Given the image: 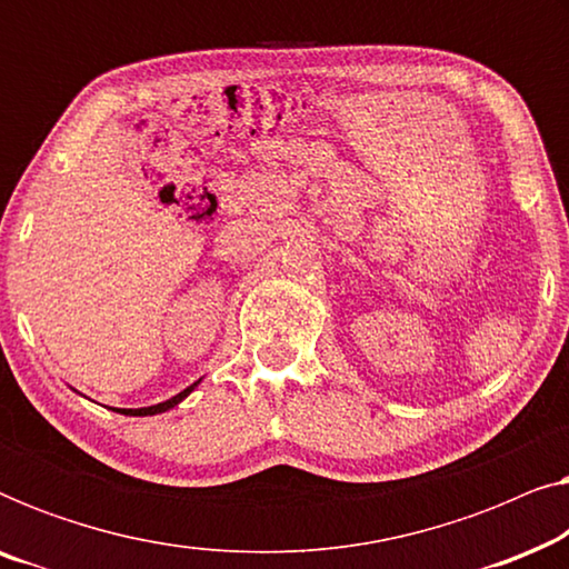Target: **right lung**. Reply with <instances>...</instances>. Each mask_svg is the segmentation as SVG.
Segmentation results:
<instances>
[{
  "label": "right lung",
  "instance_id": "obj_1",
  "mask_svg": "<svg viewBox=\"0 0 569 569\" xmlns=\"http://www.w3.org/2000/svg\"><path fill=\"white\" fill-rule=\"evenodd\" d=\"M199 383V380H197ZM197 383H191L189 388H186V391H181V393H176L173 399H168V401H162V403H154V407H142V409H119V411H123V415H131V417H147V415H160V411H168V409H173L178 401H183L186 396H189L191 391H193V386Z\"/></svg>",
  "mask_w": 569,
  "mask_h": 569
}]
</instances>
